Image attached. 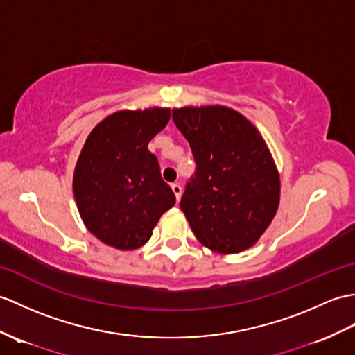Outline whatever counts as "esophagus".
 Wrapping results in <instances>:
<instances>
[{"mask_svg":"<svg viewBox=\"0 0 355 355\" xmlns=\"http://www.w3.org/2000/svg\"><path fill=\"white\" fill-rule=\"evenodd\" d=\"M171 187H172V192L175 193L177 201H180L181 193H183V189H181V184L180 183H174V184H171Z\"/></svg>","mask_w":355,"mask_h":355,"instance_id":"esophagus-1","label":"esophagus"}]
</instances>
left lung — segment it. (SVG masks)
<instances>
[{
	"label": "left lung",
	"mask_w": 355,
	"mask_h": 355,
	"mask_svg": "<svg viewBox=\"0 0 355 355\" xmlns=\"http://www.w3.org/2000/svg\"><path fill=\"white\" fill-rule=\"evenodd\" d=\"M196 162L180 207L193 234L219 254L251 248L275 218L279 174L260 131L225 105L172 110Z\"/></svg>",
	"instance_id": "left-lung-1"
}]
</instances>
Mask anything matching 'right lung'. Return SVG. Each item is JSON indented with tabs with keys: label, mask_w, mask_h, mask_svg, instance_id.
<instances>
[{
	"label": "right lung",
	"mask_w": 355,
	"mask_h": 355,
	"mask_svg": "<svg viewBox=\"0 0 355 355\" xmlns=\"http://www.w3.org/2000/svg\"><path fill=\"white\" fill-rule=\"evenodd\" d=\"M171 109L119 110L90 131L73 171L72 189L86 228L121 251L145 245L175 195L160 175L150 140L166 127Z\"/></svg>",
	"instance_id": "right-lung-1"
}]
</instances>
